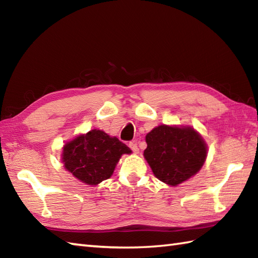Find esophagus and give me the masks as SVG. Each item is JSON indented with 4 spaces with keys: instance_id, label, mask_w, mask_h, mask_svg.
Returning a JSON list of instances; mask_svg holds the SVG:
<instances>
[{
    "instance_id": "1",
    "label": "esophagus",
    "mask_w": 258,
    "mask_h": 258,
    "mask_svg": "<svg viewBox=\"0 0 258 258\" xmlns=\"http://www.w3.org/2000/svg\"><path fill=\"white\" fill-rule=\"evenodd\" d=\"M128 146H130V149L132 150L134 153H139V146H138V143H136V142H130L128 143Z\"/></svg>"
}]
</instances>
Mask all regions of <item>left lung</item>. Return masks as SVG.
I'll return each mask as SVG.
<instances>
[{"mask_svg": "<svg viewBox=\"0 0 258 258\" xmlns=\"http://www.w3.org/2000/svg\"><path fill=\"white\" fill-rule=\"evenodd\" d=\"M144 157L155 176L176 186L200 171L205 162L207 147L191 127L161 125L146 135Z\"/></svg>", "mask_w": 258, "mask_h": 258, "instance_id": "8db88e82", "label": "left lung"}]
</instances>
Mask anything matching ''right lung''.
<instances>
[{
	"label": "right lung",
	"mask_w": 258,
	"mask_h": 258,
	"mask_svg": "<svg viewBox=\"0 0 258 258\" xmlns=\"http://www.w3.org/2000/svg\"><path fill=\"white\" fill-rule=\"evenodd\" d=\"M132 152L123 142L92 130L65 144L62 162L65 168L87 185H97L111 177L123 154Z\"/></svg>",
	"instance_id": "right-lung-1"
}]
</instances>
